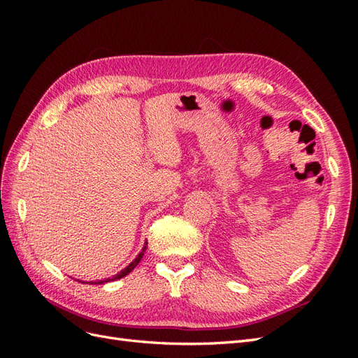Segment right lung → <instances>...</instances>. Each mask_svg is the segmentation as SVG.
<instances>
[{
  "label": "right lung",
  "instance_id": "1",
  "mask_svg": "<svg viewBox=\"0 0 358 358\" xmlns=\"http://www.w3.org/2000/svg\"><path fill=\"white\" fill-rule=\"evenodd\" d=\"M146 245H148V242L145 243V246H143V249H142V252H140L137 257H136V259H134V262L131 263V264H129L128 267H125L124 270H122V272L121 273H117L116 276H113L112 279H106V280H99V282H95V284H104V282H109V280H113V279H121V278H124V276H127L129 272H131V270L140 263V259H142L143 258V255H145V251H146ZM92 284V282H91Z\"/></svg>",
  "mask_w": 358,
  "mask_h": 358
}]
</instances>
